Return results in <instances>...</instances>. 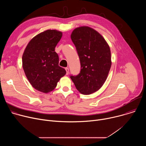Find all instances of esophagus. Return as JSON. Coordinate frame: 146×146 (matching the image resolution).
Masks as SVG:
<instances>
[{
  "instance_id": "1",
  "label": "esophagus",
  "mask_w": 146,
  "mask_h": 146,
  "mask_svg": "<svg viewBox=\"0 0 146 146\" xmlns=\"http://www.w3.org/2000/svg\"><path fill=\"white\" fill-rule=\"evenodd\" d=\"M65 70L66 71V75H68L69 74V69L68 68H65Z\"/></svg>"
}]
</instances>
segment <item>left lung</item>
<instances>
[{"label": "left lung", "instance_id": "1", "mask_svg": "<svg viewBox=\"0 0 146 146\" xmlns=\"http://www.w3.org/2000/svg\"><path fill=\"white\" fill-rule=\"evenodd\" d=\"M71 39L80 58L81 70L70 78L81 94L90 95L98 91L108 78L111 66L110 47L99 32L86 26L74 29Z\"/></svg>", "mask_w": 146, "mask_h": 146}]
</instances>
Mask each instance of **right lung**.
Here are the masks:
<instances>
[{
    "label": "right lung",
    "instance_id": "right-lung-1",
    "mask_svg": "<svg viewBox=\"0 0 146 146\" xmlns=\"http://www.w3.org/2000/svg\"><path fill=\"white\" fill-rule=\"evenodd\" d=\"M62 36L57 30H47L32 38L23 55V67L32 86L48 93L56 87L66 70L59 66V56L55 48Z\"/></svg>",
    "mask_w": 146,
    "mask_h": 146
}]
</instances>
